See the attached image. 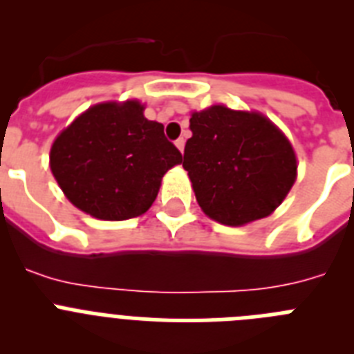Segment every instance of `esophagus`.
<instances>
[{"instance_id":"obj_1","label":"esophagus","mask_w":354,"mask_h":354,"mask_svg":"<svg viewBox=\"0 0 354 354\" xmlns=\"http://www.w3.org/2000/svg\"><path fill=\"white\" fill-rule=\"evenodd\" d=\"M184 145H186V142H184V138H179V140H175V147L180 150V152H184Z\"/></svg>"}]
</instances>
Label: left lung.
<instances>
[{"instance_id":"obj_1","label":"left lung","mask_w":354,"mask_h":354,"mask_svg":"<svg viewBox=\"0 0 354 354\" xmlns=\"http://www.w3.org/2000/svg\"><path fill=\"white\" fill-rule=\"evenodd\" d=\"M189 129L183 167L211 220L239 227L282 204L298 162L286 134L270 118L216 104L192 113Z\"/></svg>"}]
</instances>
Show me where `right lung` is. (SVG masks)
<instances>
[{"label": "right lung", "mask_w": 354, "mask_h": 354, "mask_svg": "<svg viewBox=\"0 0 354 354\" xmlns=\"http://www.w3.org/2000/svg\"><path fill=\"white\" fill-rule=\"evenodd\" d=\"M138 101L102 102L88 108L58 134L49 165L72 204L106 221L149 211L162 175L183 154L147 120Z\"/></svg>", "instance_id": "1"}]
</instances>
